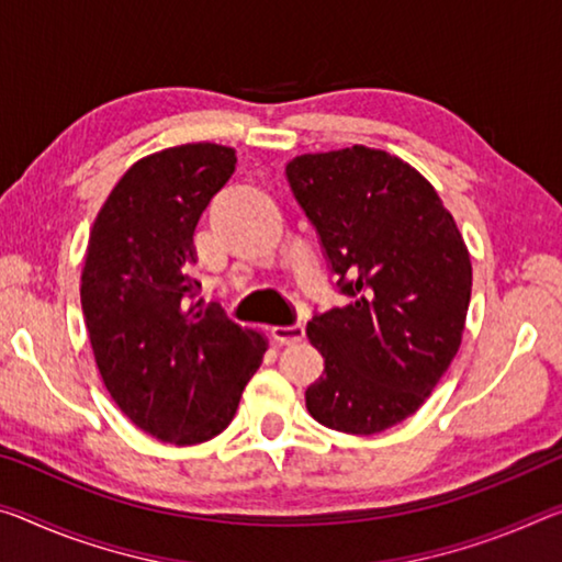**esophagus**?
<instances>
[{
	"instance_id": "1",
	"label": "esophagus",
	"mask_w": 562,
	"mask_h": 562,
	"mask_svg": "<svg viewBox=\"0 0 562 562\" xmlns=\"http://www.w3.org/2000/svg\"><path fill=\"white\" fill-rule=\"evenodd\" d=\"M272 337L280 345H295V342H302V337H305V327H302V325L272 327Z\"/></svg>"
}]
</instances>
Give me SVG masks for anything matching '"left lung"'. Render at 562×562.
I'll return each mask as SVG.
<instances>
[{
	"instance_id": "1",
	"label": "left lung",
	"mask_w": 562,
	"mask_h": 562,
	"mask_svg": "<svg viewBox=\"0 0 562 562\" xmlns=\"http://www.w3.org/2000/svg\"><path fill=\"white\" fill-rule=\"evenodd\" d=\"M284 169L350 295L307 323L325 358L307 413L340 432H382L423 407L460 350L468 245L435 187L385 149L300 155Z\"/></svg>"
}]
</instances>
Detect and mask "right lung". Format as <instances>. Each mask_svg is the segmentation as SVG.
Listing matches in <instances>:
<instances>
[{
	"label": "right lung",
	"mask_w": 562,
	"mask_h": 562,
	"mask_svg": "<svg viewBox=\"0 0 562 562\" xmlns=\"http://www.w3.org/2000/svg\"><path fill=\"white\" fill-rule=\"evenodd\" d=\"M237 165L235 149L190 142L137 159L97 212L82 313L106 393L153 438H215L260 368L267 340L194 302V227Z\"/></svg>",
	"instance_id": "obj_1"
}]
</instances>
